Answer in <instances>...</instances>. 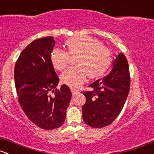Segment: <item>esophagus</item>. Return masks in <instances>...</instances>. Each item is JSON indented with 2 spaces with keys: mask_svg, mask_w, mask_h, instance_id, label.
<instances>
[{
  "mask_svg": "<svg viewBox=\"0 0 154 154\" xmlns=\"http://www.w3.org/2000/svg\"><path fill=\"white\" fill-rule=\"evenodd\" d=\"M71 93H72L73 95H75V94H77V90H74V89H71Z\"/></svg>",
  "mask_w": 154,
  "mask_h": 154,
  "instance_id": "34e87169",
  "label": "esophagus"
}]
</instances>
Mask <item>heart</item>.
Returning <instances> with one entry per match:
<instances>
[{"mask_svg":"<svg viewBox=\"0 0 154 154\" xmlns=\"http://www.w3.org/2000/svg\"><path fill=\"white\" fill-rule=\"evenodd\" d=\"M67 52L54 48L51 54V61L56 70H61L69 63L70 56H77V67L67 69L61 75L62 84L78 88L84 84L87 75L91 79H98L106 74L112 63V55L109 49L103 46L97 38L87 35H78L66 41Z\"/></svg>","mask_w":154,"mask_h":154,"instance_id":"heart-1","label":"heart"}]
</instances>
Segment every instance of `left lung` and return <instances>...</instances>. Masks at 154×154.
<instances>
[{"label": "left lung", "instance_id": "8db88e82", "mask_svg": "<svg viewBox=\"0 0 154 154\" xmlns=\"http://www.w3.org/2000/svg\"><path fill=\"white\" fill-rule=\"evenodd\" d=\"M89 87L91 91L83 92L86 97L82 107L84 122L97 128L109 125L121 112L129 93L130 74L125 54L119 53L109 74Z\"/></svg>", "mask_w": 154, "mask_h": 154}]
</instances>
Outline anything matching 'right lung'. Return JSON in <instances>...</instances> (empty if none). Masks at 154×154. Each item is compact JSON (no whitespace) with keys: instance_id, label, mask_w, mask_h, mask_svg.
<instances>
[{"instance_id":"right-lung-1","label":"right lung","mask_w":154,"mask_h":154,"mask_svg":"<svg viewBox=\"0 0 154 154\" xmlns=\"http://www.w3.org/2000/svg\"><path fill=\"white\" fill-rule=\"evenodd\" d=\"M54 45L51 36L34 40L21 52L14 68L20 105L32 122L45 130L62 125L71 98L65 84L54 91L59 82L51 61ZM51 91L55 93L53 97Z\"/></svg>"}]
</instances>
